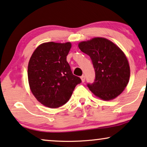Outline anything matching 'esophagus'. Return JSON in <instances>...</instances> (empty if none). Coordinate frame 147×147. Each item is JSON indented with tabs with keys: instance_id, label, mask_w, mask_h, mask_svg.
<instances>
[{
	"instance_id": "34e87169",
	"label": "esophagus",
	"mask_w": 147,
	"mask_h": 147,
	"mask_svg": "<svg viewBox=\"0 0 147 147\" xmlns=\"http://www.w3.org/2000/svg\"><path fill=\"white\" fill-rule=\"evenodd\" d=\"M80 78H81V80H82V82H85V76H82Z\"/></svg>"
}]
</instances>
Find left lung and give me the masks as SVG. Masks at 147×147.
I'll list each match as a JSON object with an SVG mask.
<instances>
[{
	"label": "left lung",
	"instance_id": "1",
	"mask_svg": "<svg viewBox=\"0 0 147 147\" xmlns=\"http://www.w3.org/2000/svg\"><path fill=\"white\" fill-rule=\"evenodd\" d=\"M78 47L90 56L95 69V82L88 84L90 91L106 101L122 94L129 82L130 70L127 57L120 48L103 37L81 41Z\"/></svg>",
	"mask_w": 147,
	"mask_h": 147
}]
</instances>
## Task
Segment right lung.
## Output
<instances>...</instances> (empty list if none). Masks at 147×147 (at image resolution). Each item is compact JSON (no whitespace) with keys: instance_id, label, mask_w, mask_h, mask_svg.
Listing matches in <instances>:
<instances>
[{"instance_id":"right-lung-1","label":"right lung","mask_w":147,"mask_h":147,"mask_svg":"<svg viewBox=\"0 0 147 147\" xmlns=\"http://www.w3.org/2000/svg\"><path fill=\"white\" fill-rule=\"evenodd\" d=\"M71 47L70 42L43 43L30 58L27 70L30 90L46 107L56 108L65 104L76 86L81 83L66 60Z\"/></svg>"}]
</instances>
